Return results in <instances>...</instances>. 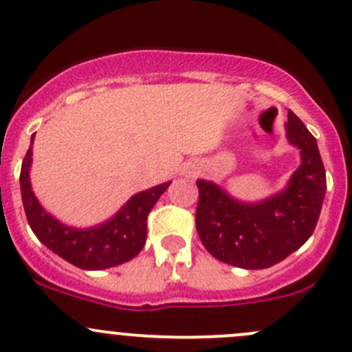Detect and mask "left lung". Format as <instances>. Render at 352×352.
Masks as SVG:
<instances>
[{"mask_svg":"<svg viewBox=\"0 0 352 352\" xmlns=\"http://www.w3.org/2000/svg\"><path fill=\"white\" fill-rule=\"evenodd\" d=\"M287 140L301 150V165L286 190L258 204H242L225 190L197 180L196 228L206 250L243 269H265L301 247L314 233L327 189L317 140L287 112Z\"/></svg>","mask_w":352,"mask_h":352,"instance_id":"8db88e82","label":"left lung"}]
</instances>
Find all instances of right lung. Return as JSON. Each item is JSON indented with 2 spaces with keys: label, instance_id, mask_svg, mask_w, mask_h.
Wrapping results in <instances>:
<instances>
[{
  "label": "right lung",
  "instance_id": "obj_1",
  "mask_svg": "<svg viewBox=\"0 0 352 352\" xmlns=\"http://www.w3.org/2000/svg\"><path fill=\"white\" fill-rule=\"evenodd\" d=\"M34 141V136H32ZM32 150L27 151L20 172V189L28 225L38 240L69 264L87 271L113 267L131 261L146 243V219L170 182L143 190L104 225L90 230L67 228L42 209L30 189L28 168Z\"/></svg>",
  "mask_w": 352,
  "mask_h": 352
}]
</instances>
